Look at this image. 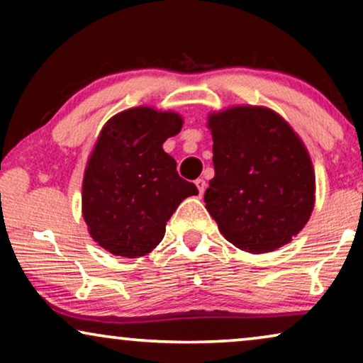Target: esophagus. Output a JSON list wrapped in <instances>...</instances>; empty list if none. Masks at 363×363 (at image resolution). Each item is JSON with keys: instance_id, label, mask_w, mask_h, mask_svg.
Masks as SVG:
<instances>
[{"instance_id": "obj_1", "label": "esophagus", "mask_w": 363, "mask_h": 363, "mask_svg": "<svg viewBox=\"0 0 363 363\" xmlns=\"http://www.w3.org/2000/svg\"><path fill=\"white\" fill-rule=\"evenodd\" d=\"M195 185L198 186V191H200V195H203V193H205V190H206V182L203 180V178H198V180L195 182Z\"/></svg>"}]
</instances>
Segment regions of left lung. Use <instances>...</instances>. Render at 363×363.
Returning a JSON list of instances; mask_svg holds the SVG:
<instances>
[{
    "label": "left lung",
    "mask_w": 363,
    "mask_h": 363,
    "mask_svg": "<svg viewBox=\"0 0 363 363\" xmlns=\"http://www.w3.org/2000/svg\"><path fill=\"white\" fill-rule=\"evenodd\" d=\"M215 178L206 210L242 251L284 246L309 220L315 177L301 138L266 107H233L208 117Z\"/></svg>",
    "instance_id": "8db88e82"
}]
</instances>
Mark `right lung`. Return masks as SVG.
Here are the masks:
<instances>
[{"label":"right lung","mask_w":363,"mask_h":363,"mask_svg":"<svg viewBox=\"0 0 363 363\" xmlns=\"http://www.w3.org/2000/svg\"><path fill=\"white\" fill-rule=\"evenodd\" d=\"M182 123L178 113L135 107L102 127L84 173L82 215L94 241L112 255L145 256L163 240L178 205L198 195L163 150Z\"/></svg>","instance_id":"add662e5"}]
</instances>
